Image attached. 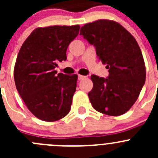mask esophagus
I'll list each match as a JSON object with an SVG mask.
<instances>
[{
	"label": "esophagus",
	"instance_id": "esophagus-1",
	"mask_svg": "<svg viewBox=\"0 0 158 158\" xmlns=\"http://www.w3.org/2000/svg\"><path fill=\"white\" fill-rule=\"evenodd\" d=\"M85 78V76H81V75H79L78 76V79H79V80H82V79H84Z\"/></svg>",
	"mask_w": 158,
	"mask_h": 158
}]
</instances>
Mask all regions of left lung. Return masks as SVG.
Instances as JSON below:
<instances>
[{
	"mask_svg": "<svg viewBox=\"0 0 158 158\" xmlns=\"http://www.w3.org/2000/svg\"><path fill=\"white\" fill-rule=\"evenodd\" d=\"M80 35L93 45L109 69L107 78L92 75L88 95L96 111L111 116L125 114L135 104L145 82L146 71L136 40L117 22L98 20L81 27Z\"/></svg>",
	"mask_w": 158,
	"mask_h": 158,
	"instance_id": "obj_1",
	"label": "left lung"
}]
</instances>
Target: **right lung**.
<instances>
[{"instance_id": "add662e5", "label": "right lung", "mask_w": 158, "mask_h": 158, "mask_svg": "<svg viewBox=\"0 0 158 158\" xmlns=\"http://www.w3.org/2000/svg\"><path fill=\"white\" fill-rule=\"evenodd\" d=\"M79 25L36 28L22 45L14 66L16 88L28 109L45 122L69 112L76 90V74L58 73L57 63L66 60V49L79 34Z\"/></svg>"}]
</instances>
